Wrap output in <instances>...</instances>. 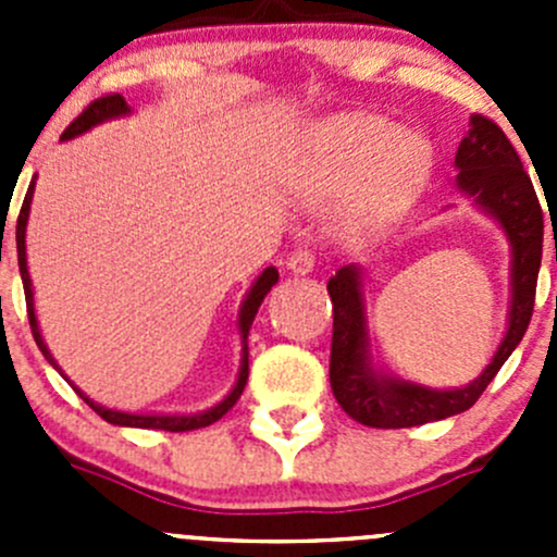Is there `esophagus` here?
<instances>
[{"label": "esophagus", "mask_w": 557, "mask_h": 557, "mask_svg": "<svg viewBox=\"0 0 557 557\" xmlns=\"http://www.w3.org/2000/svg\"><path fill=\"white\" fill-rule=\"evenodd\" d=\"M288 269H290V274H310L314 269V256L310 250H301L299 247L296 252H290Z\"/></svg>", "instance_id": "esophagus-1"}]
</instances>
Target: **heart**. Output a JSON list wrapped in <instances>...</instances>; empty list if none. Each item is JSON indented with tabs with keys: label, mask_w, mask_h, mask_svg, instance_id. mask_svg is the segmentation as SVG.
Masks as SVG:
<instances>
[{
	"label": "heart",
	"mask_w": 557,
	"mask_h": 557,
	"mask_svg": "<svg viewBox=\"0 0 557 557\" xmlns=\"http://www.w3.org/2000/svg\"><path fill=\"white\" fill-rule=\"evenodd\" d=\"M431 150L423 137L401 132L367 112H345L312 123L301 139L296 194L320 207L356 185L350 215L369 221L391 210L429 170Z\"/></svg>",
	"instance_id": "obj_1"
}]
</instances>
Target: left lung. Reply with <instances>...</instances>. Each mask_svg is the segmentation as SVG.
I'll return each instance as SVG.
<instances>
[{
  "label": "left lung",
  "mask_w": 557,
  "mask_h": 557,
  "mask_svg": "<svg viewBox=\"0 0 557 557\" xmlns=\"http://www.w3.org/2000/svg\"><path fill=\"white\" fill-rule=\"evenodd\" d=\"M455 185L476 210L502 226L509 252V312L502 345L476 380L460 387H429L396 377L374 363L369 339L363 269L347 263L329 280L334 307L331 339V391L352 420L372 429H412L453 418L474 407L498 369L520 345L533 312L536 277L542 267L544 218L531 177L520 164L507 134L485 115H471L469 134L455 153Z\"/></svg>",
  "instance_id": "1"
}]
</instances>
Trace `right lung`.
Returning <instances> with one entry per match:
<instances>
[{
    "instance_id": "right-lung-1",
    "label": "right lung",
    "mask_w": 557,
    "mask_h": 557,
    "mask_svg": "<svg viewBox=\"0 0 557 557\" xmlns=\"http://www.w3.org/2000/svg\"><path fill=\"white\" fill-rule=\"evenodd\" d=\"M132 115V107L126 104V99L121 97V94H110V97H102L97 99V102H91L86 107V110L81 112V115L75 117V121L66 126V132L61 134V143H66V139H75L81 137V134L91 132L94 126H99V123L104 121H115V117H126ZM37 180V177H35ZM35 180H32L29 190H26V199H24V207H21V215H18V226H15V245H18V269H21V280H24V294H26V310H29V325H32V334H35V342L37 347L42 350V356L48 358L50 367L55 369V372L61 374V377L66 380L72 387H75L77 396L83 398V401L88 404V407L94 409V412L99 414V418L107 420V423L112 425H123V429H156V431H194V429H205V425H212L215 420H221L223 414L228 412V409L237 404V398L243 396L245 385H247V334H250V325H252V318H256L258 307H261L263 296L272 290V285L277 283L280 274L274 267H267L261 274L256 277V283L250 285V290L245 294L243 299V307H239V318H237V329H239V342H243V358H239V372H237V383H234L232 391L226 393V396L221 398V401L215 404V407L210 409H201V412H190V414H164V412H121V409H110V407H102V404H97L94 398H88L86 393L81 391L75 383H72L70 377H66L64 372H61V367L55 363V358L50 356L48 345H45L42 339V331H39V323H37V312H35V290H32V277H29V267H26V223H29V210H32V196H35Z\"/></svg>"
}]
</instances>
